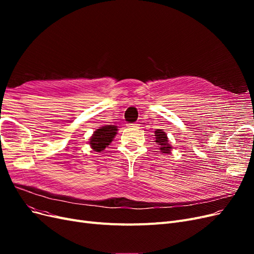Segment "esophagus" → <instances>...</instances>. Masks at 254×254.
<instances>
[{
  "label": "esophagus",
  "instance_id": "obj_1",
  "mask_svg": "<svg viewBox=\"0 0 254 254\" xmlns=\"http://www.w3.org/2000/svg\"><path fill=\"white\" fill-rule=\"evenodd\" d=\"M140 126V124H139V123H134V124H133V127H139Z\"/></svg>",
  "mask_w": 254,
  "mask_h": 254
}]
</instances>
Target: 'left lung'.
<instances>
[{
	"label": "left lung",
	"mask_w": 254,
	"mask_h": 254,
	"mask_svg": "<svg viewBox=\"0 0 254 254\" xmlns=\"http://www.w3.org/2000/svg\"><path fill=\"white\" fill-rule=\"evenodd\" d=\"M155 136H156V143L160 145V150L163 153H171L172 150V146L168 143L167 139V134L163 131L162 129H157L155 131Z\"/></svg>",
	"instance_id": "left-lung-1"
}]
</instances>
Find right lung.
Masks as SVG:
<instances>
[{
  "mask_svg": "<svg viewBox=\"0 0 254 254\" xmlns=\"http://www.w3.org/2000/svg\"><path fill=\"white\" fill-rule=\"evenodd\" d=\"M118 127L113 125H106L99 127L94 131L90 139V146L94 151H102L112 142L113 137L117 134Z\"/></svg>",
  "mask_w": 254,
  "mask_h": 254,
  "instance_id": "add662e5",
  "label": "right lung"
}]
</instances>
